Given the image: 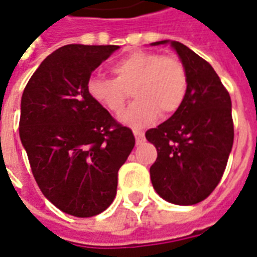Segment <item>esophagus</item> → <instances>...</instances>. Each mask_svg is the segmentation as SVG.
<instances>
[{
	"label": "esophagus",
	"mask_w": 257,
	"mask_h": 257,
	"mask_svg": "<svg viewBox=\"0 0 257 257\" xmlns=\"http://www.w3.org/2000/svg\"><path fill=\"white\" fill-rule=\"evenodd\" d=\"M133 133H135V137H136V144L137 145L143 144V143L145 141L144 133L140 132V131H133Z\"/></svg>",
	"instance_id": "esophagus-1"
}]
</instances>
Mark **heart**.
I'll return each instance as SVG.
<instances>
[{"instance_id":"b5f03b06","label":"heart","mask_w":257,"mask_h":257,"mask_svg":"<svg viewBox=\"0 0 257 257\" xmlns=\"http://www.w3.org/2000/svg\"><path fill=\"white\" fill-rule=\"evenodd\" d=\"M110 70L114 78L100 74L89 78V97L108 112L120 114L132 89L136 100L120 120L135 128L152 124L160 113L163 117L171 116L187 97V69L175 56L133 50L113 62Z\"/></svg>"}]
</instances>
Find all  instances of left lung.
Returning a JSON list of instances; mask_svg holds the SVG:
<instances>
[{"label": "left lung", "mask_w": 257, "mask_h": 257, "mask_svg": "<svg viewBox=\"0 0 257 257\" xmlns=\"http://www.w3.org/2000/svg\"><path fill=\"white\" fill-rule=\"evenodd\" d=\"M171 44L188 73L181 108L145 137L157 149L151 167L155 191L168 203L193 205L211 195L221 180L233 145L229 93L204 58L177 41Z\"/></svg>", "instance_id": "8db88e82"}]
</instances>
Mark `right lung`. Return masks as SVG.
<instances>
[{"mask_svg":"<svg viewBox=\"0 0 257 257\" xmlns=\"http://www.w3.org/2000/svg\"><path fill=\"white\" fill-rule=\"evenodd\" d=\"M117 45L61 46L41 62L21 98L20 139L38 187L60 211L92 217L112 204L132 131L88 94V80Z\"/></svg>","mask_w":257,"mask_h":257,"instance_id":"1","label":"right lung"}]
</instances>
